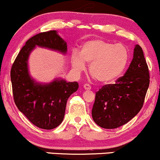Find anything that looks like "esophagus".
I'll list each match as a JSON object with an SVG mask.
<instances>
[{"label": "esophagus", "instance_id": "34e87169", "mask_svg": "<svg viewBox=\"0 0 160 160\" xmlns=\"http://www.w3.org/2000/svg\"><path fill=\"white\" fill-rule=\"evenodd\" d=\"M83 88L86 90H89V89H91V86L89 85V84H84Z\"/></svg>", "mask_w": 160, "mask_h": 160}]
</instances>
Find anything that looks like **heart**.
I'll return each instance as SVG.
<instances>
[{"mask_svg": "<svg viewBox=\"0 0 160 160\" xmlns=\"http://www.w3.org/2000/svg\"><path fill=\"white\" fill-rule=\"evenodd\" d=\"M128 61L126 46L102 39L89 40L80 47V52L71 56V65L78 72L83 71L85 63L89 65V73L102 83H110L122 74Z\"/></svg>", "mask_w": 160, "mask_h": 160, "instance_id": "b5f03b06", "label": "heart"}]
</instances>
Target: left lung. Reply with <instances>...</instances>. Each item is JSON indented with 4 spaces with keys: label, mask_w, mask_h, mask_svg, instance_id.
<instances>
[{
    "label": "left lung",
    "mask_w": 160,
    "mask_h": 160,
    "mask_svg": "<svg viewBox=\"0 0 160 160\" xmlns=\"http://www.w3.org/2000/svg\"><path fill=\"white\" fill-rule=\"evenodd\" d=\"M149 83V70L144 52L136 44L132 61L123 76L95 93L92 110L95 123L110 129L127 123L141 111Z\"/></svg>",
    "instance_id": "left-lung-1"
}]
</instances>
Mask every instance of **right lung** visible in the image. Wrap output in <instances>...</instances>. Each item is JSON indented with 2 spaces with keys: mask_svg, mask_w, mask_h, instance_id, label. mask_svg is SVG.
Listing matches in <instances>:
<instances>
[{
  "mask_svg": "<svg viewBox=\"0 0 160 160\" xmlns=\"http://www.w3.org/2000/svg\"><path fill=\"white\" fill-rule=\"evenodd\" d=\"M36 47L66 55L67 43L56 31L40 33L32 37L22 48L10 72L14 102L16 107L34 126L52 129L65 117L67 101L78 89V82L60 78L49 82H40L30 75L28 58Z\"/></svg>",
  "mask_w": 160,
  "mask_h": 160,
  "instance_id": "1",
  "label": "right lung"
}]
</instances>
